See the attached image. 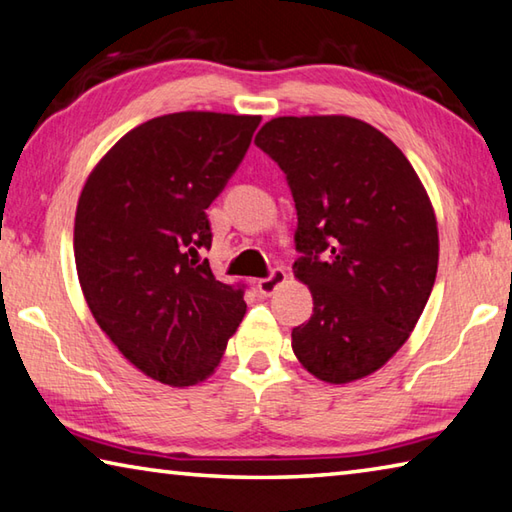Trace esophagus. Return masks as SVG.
I'll return each instance as SVG.
<instances>
[{
  "label": "esophagus",
  "mask_w": 512,
  "mask_h": 512,
  "mask_svg": "<svg viewBox=\"0 0 512 512\" xmlns=\"http://www.w3.org/2000/svg\"><path fill=\"white\" fill-rule=\"evenodd\" d=\"M285 279H288V274H285V270H281V267H276V270L270 272V276H265V279L258 281L256 290L263 294V297H270V294H274L276 290L281 288V285L285 283Z\"/></svg>",
  "instance_id": "34e87169"
}]
</instances>
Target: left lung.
<instances>
[{
	"instance_id": "left-lung-1",
	"label": "left lung",
	"mask_w": 512,
	"mask_h": 512,
	"mask_svg": "<svg viewBox=\"0 0 512 512\" xmlns=\"http://www.w3.org/2000/svg\"><path fill=\"white\" fill-rule=\"evenodd\" d=\"M297 206L292 270L312 317L292 328L299 362L330 384L387 364L407 342L438 270L436 215L414 166L351 116H279L256 134Z\"/></svg>"
}]
</instances>
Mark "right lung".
I'll use <instances>...</instances> for the list:
<instances>
[{
  "instance_id": "1",
  "label": "right lung",
  "mask_w": 512,
  "mask_h": 512,
  "mask_svg": "<svg viewBox=\"0 0 512 512\" xmlns=\"http://www.w3.org/2000/svg\"><path fill=\"white\" fill-rule=\"evenodd\" d=\"M261 116L175 112L137 125L98 161L74 224L78 281L96 324L141 373L191 387L215 371L245 317L206 209L236 173Z\"/></svg>"
}]
</instances>
